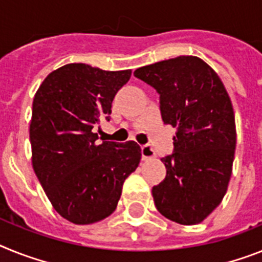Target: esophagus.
Here are the masks:
<instances>
[{"mask_svg": "<svg viewBox=\"0 0 262 262\" xmlns=\"http://www.w3.org/2000/svg\"><path fill=\"white\" fill-rule=\"evenodd\" d=\"M141 155H142V160H150V158L156 157V151L153 150L150 145H142L141 146Z\"/></svg>", "mask_w": 262, "mask_h": 262, "instance_id": "34e87169", "label": "esophagus"}]
</instances>
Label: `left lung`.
Segmentation results:
<instances>
[{"instance_id": "8db88e82", "label": "left lung", "mask_w": 262, "mask_h": 262, "mask_svg": "<svg viewBox=\"0 0 262 262\" xmlns=\"http://www.w3.org/2000/svg\"><path fill=\"white\" fill-rule=\"evenodd\" d=\"M135 76L160 94L164 124L177 127L173 153L161 158L166 177L153 186L157 210L194 225L220 205L228 189L236 149L232 102L220 77L194 56L138 68Z\"/></svg>"}]
</instances>
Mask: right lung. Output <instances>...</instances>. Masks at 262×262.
Segmentation results:
<instances>
[{
    "label": "right lung",
    "instance_id": "add662e5",
    "mask_svg": "<svg viewBox=\"0 0 262 262\" xmlns=\"http://www.w3.org/2000/svg\"><path fill=\"white\" fill-rule=\"evenodd\" d=\"M130 74L68 63L46 77L33 100V169L54 209L77 225L111 216L141 160L135 141L100 142L96 133L111 121L114 96Z\"/></svg>",
    "mask_w": 262,
    "mask_h": 262
}]
</instances>
